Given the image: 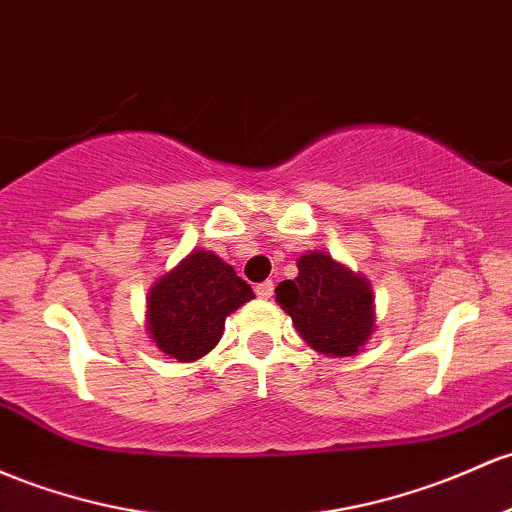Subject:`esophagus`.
Listing matches in <instances>:
<instances>
[{
  "instance_id": "esophagus-1",
  "label": "esophagus",
  "mask_w": 512,
  "mask_h": 512,
  "mask_svg": "<svg viewBox=\"0 0 512 512\" xmlns=\"http://www.w3.org/2000/svg\"><path fill=\"white\" fill-rule=\"evenodd\" d=\"M255 291H257V296H260V299H269V296H272V291H274V282H272V279H267V282L257 284Z\"/></svg>"
}]
</instances>
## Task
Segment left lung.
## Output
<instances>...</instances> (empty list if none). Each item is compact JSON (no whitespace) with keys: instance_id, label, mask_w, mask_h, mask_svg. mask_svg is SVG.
I'll return each mask as SVG.
<instances>
[{"instance_id":"1","label":"left lung","mask_w":512,"mask_h":512,"mask_svg":"<svg viewBox=\"0 0 512 512\" xmlns=\"http://www.w3.org/2000/svg\"><path fill=\"white\" fill-rule=\"evenodd\" d=\"M296 267L299 277L284 279L274 289L294 328L320 355H357L376 328L369 279L320 250L301 255Z\"/></svg>"}]
</instances>
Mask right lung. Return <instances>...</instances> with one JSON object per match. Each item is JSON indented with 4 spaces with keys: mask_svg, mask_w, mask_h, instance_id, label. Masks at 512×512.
Listing matches in <instances>:
<instances>
[{
    "mask_svg": "<svg viewBox=\"0 0 512 512\" xmlns=\"http://www.w3.org/2000/svg\"><path fill=\"white\" fill-rule=\"evenodd\" d=\"M255 299L250 284L216 252L194 247L148 291L145 328L157 350L177 362H196L223 338L226 318Z\"/></svg>",
    "mask_w": 512,
    "mask_h": 512,
    "instance_id": "1",
    "label": "right lung"
}]
</instances>
